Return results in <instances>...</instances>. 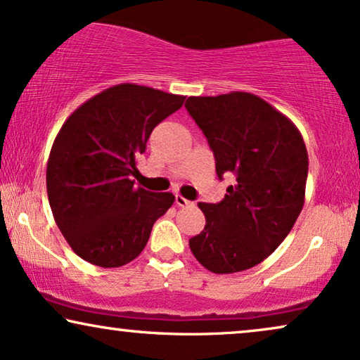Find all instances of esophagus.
<instances>
[{
    "label": "esophagus",
    "instance_id": "esophagus-1",
    "mask_svg": "<svg viewBox=\"0 0 360 360\" xmlns=\"http://www.w3.org/2000/svg\"><path fill=\"white\" fill-rule=\"evenodd\" d=\"M175 203H176V207H180V208H186V207H191V205H193V202H190V200L184 198L181 195H176Z\"/></svg>",
    "mask_w": 360,
    "mask_h": 360
}]
</instances>
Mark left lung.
Instances as JSON below:
<instances>
[{
  "instance_id": "8db88e82",
  "label": "left lung",
  "mask_w": 360,
  "mask_h": 360,
  "mask_svg": "<svg viewBox=\"0 0 360 360\" xmlns=\"http://www.w3.org/2000/svg\"><path fill=\"white\" fill-rule=\"evenodd\" d=\"M186 110L213 150L218 179L235 176L220 203H198L205 228L190 238L208 271L253 268L281 245L304 205L307 150L296 125L250 92L188 97Z\"/></svg>"
}]
</instances>
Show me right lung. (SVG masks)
<instances>
[{"label":"right lung","instance_id":"right-lung-1","mask_svg":"<svg viewBox=\"0 0 360 360\" xmlns=\"http://www.w3.org/2000/svg\"><path fill=\"white\" fill-rule=\"evenodd\" d=\"M184 101L119 84L84 102L60 127L46 170L48 198L56 225L84 261L101 268L130 263L174 205L170 191L135 186L132 175L152 130Z\"/></svg>","mask_w":360,"mask_h":360}]
</instances>
